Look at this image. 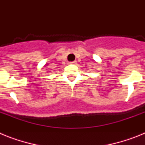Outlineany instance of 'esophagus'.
<instances>
[{
	"mask_svg": "<svg viewBox=\"0 0 145 145\" xmlns=\"http://www.w3.org/2000/svg\"><path fill=\"white\" fill-rule=\"evenodd\" d=\"M70 64H72V65H76V64H77V61H71V62H70Z\"/></svg>",
	"mask_w": 145,
	"mask_h": 145,
	"instance_id": "1",
	"label": "esophagus"
}]
</instances>
